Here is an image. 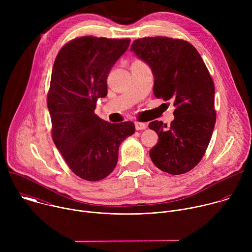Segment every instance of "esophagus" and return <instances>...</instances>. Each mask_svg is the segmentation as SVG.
<instances>
[{"instance_id":"esophagus-1","label":"esophagus","mask_w":252,"mask_h":252,"mask_svg":"<svg viewBox=\"0 0 252 252\" xmlns=\"http://www.w3.org/2000/svg\"><path fill=\"white\" fill-rule=\"evenodd\" d=\"M134 126H135V129L136 130H142V129H146V127H147V125L145 123L135 122Z\"/></svg>"}]
</instances>
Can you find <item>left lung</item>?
Returning a JSON list of instances; mask_svg holds the SVG:
<instances>
[{"mask_svg": "<svg viewBox=\"0 0 252 252\" xmlns=\"http://www.w3.org/2000/svg\"><path fill=\"white\" fill-rule=\"evenodd\" d=\"M130 51L151 66L155 95L175 106L170 126L158 121L149 125L158 135L151 158L164 172L186 173L204 156L217 121L209 71L197 50L181 39L141 38Z\"/></svg>", "mask_w": 252, "mask_h": 252, "instance_id": "left-lung-1", "label": "left lung"}]
</instances>
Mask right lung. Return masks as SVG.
I'll use <instances>...</instances> for the list:
<instances>
[{"label": "right lung", "instance_id": "right-lung-1", "mask_svg": "<svg viewBox=\"0 0 252 252\" xmlns=\"http://www.w3.org/2000/svg\"><path fill=\"white\" fill-rule=\"evenodd\" d=\"M129 43L85 35L66 43L54 63L47 97L52 137L70 170L89 182L115 169L122 141L135 130L132 122L111 124L94 114L110 70Z\"/></svg>", "mask_w": 252, "mask_h": 252}]
</instances>
